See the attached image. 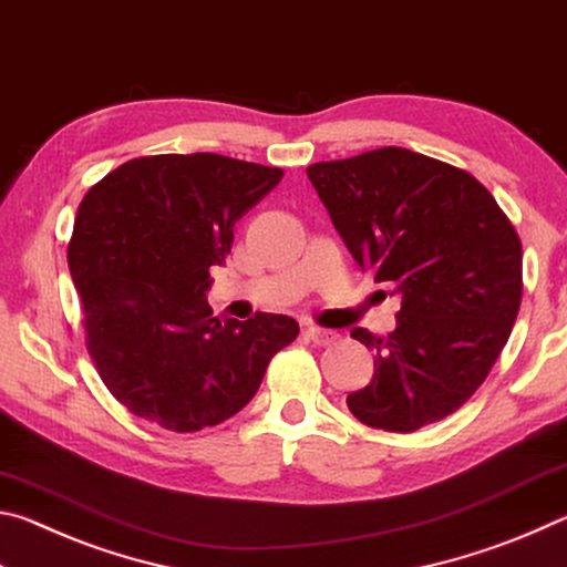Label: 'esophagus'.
<instances>
[{
  "label": "esophagus",
  "instance_id": "1",
  "mask_svg": "<svg viewBox=\"0 0 567 567\" xmlns=\"http://www.w3.org/2000/svg\"><path fill=\"white\" fill-rule=\"evenodd\" d=\"M305 334H307V338H310L315 344H330V342L338 340V332L324 330V328H315V324H312V328H307Z\"/></svg>",
  "mask_w": 567,
  "mask_h": 567
}]
</instances>
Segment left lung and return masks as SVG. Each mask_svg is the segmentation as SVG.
<instances>
[{
	"mask_svg": "<svg viewBox=\"0 0 567 567\" xmlns=\"http://www.w3.org/2000/svg\"><path fill=\"white\" fill-rule=\"evenodd\" d=\"M307 177L354 262L402 297L388 338L352 330L375 375L350 392V412L388 433L447 417L483 385L520 310L513 223L465 169L405 147L315 162Z\"/></svg>",
	"mask_w": 567,
	"mask_h": 567,
	"instance_id": "8db88e82",
	"label": "left lung"
}]
</instances>
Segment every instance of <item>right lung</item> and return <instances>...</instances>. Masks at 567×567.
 <instances>
[{
    "instance_id": "right-lung-1",
    "label": "right lung",
    "mask_w": 567,
    "mask_h": 567,
    "mask_svg": "<svg viewBox=\"0 0 567 567\" xmlns=\"http://www.w3.org/2000/svg\"><path fill=\"white\" fill-rule=\"evenodd\" d=\"M280 179V167L195 152L130 159L84 195L66 262L90 358L132 415L175 433L219 425L297 338L287 315L219 320L205 300L235 223Z\"/></svg>"
}]
</instances>
